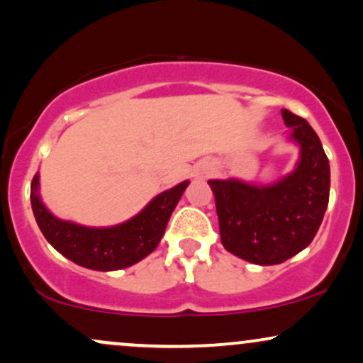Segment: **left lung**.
<instances>
[{"label": "left lung", "mask_w": 363, "mask_h": 363, "mask_svg": "<svg viewBox=\"0 0 363 363\" xmlns=\"http://www.w3.org/2000/svg\"><path fill=\"white\" fill-rule=\"evenodd\" d=\"M301 145L298 167L269 187L209 181L226 250L259 265L281 264L304 250L320 228L330 199V162L304 118L282 110Z\"/></svg>", "instance_id": "1"}]
</instances>
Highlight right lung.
<instances>
[{
	"label": "right lung",
	"mask_w": 363,
	"mask_h": 363,
	"mask_svg": "<svg viewBox=\"0 0 363 363\" xmlns=\"http://www.w3.org/2000/svg\"><path fill=\"white\" fill-rule=\"evenodd\" d=\"M186 182L159 194L142 213L110 228H87L55 218L38 198V176L32 179V209L47 242L74 264L93 270H118L137 264L155 250Z\"/></svg>",
	"instance_id": "obj_1"
}]
</instances>
